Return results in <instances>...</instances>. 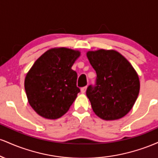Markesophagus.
<instances>
[{"instance_id":"obj_1","label":"esophagus","mask_w":158,"mask_h":158,"mask_svg":"<svg viewBox=\"0 0 158 158\" xmlns=\"http://www.w3.org/2000/svg\"><path fill=\"white\" fill-rule=\"evenodd\" d=\"M86 89H87V86L83 87V88H81V94H85V91H86Z\"/></svg>"}]
</instances>
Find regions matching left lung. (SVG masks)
I'll list each match as a JSON object with an SVG mask.
<instances>
[{"instance_id": "8db88e82", "label": "left lung", "mask_w": 158, "mask_h": 158, "mask_svg": "<svg viewBox=\"0 0 158 158\" xmlns=\"http://www.w3.org/2000/svg\"><path fill=\"white\" fill-rule=\"evenodd\" d=\"M87 57L97 73L96 85H89L86 91L94 112L105 120L122 118L131 110L138 97L137 72L116 50L88 51Z\"/></svg>"}]
</instances>
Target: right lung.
I'll return each instance as SVG.
<instances>
[{
    "instance_id": "obj_1",
    "label": "right lung",
    "mask_w": 158,
    "mask_h": 158,
    "mask_svg": "<svg viewBox=\"0 0 158 158\" xmlns=\"http://www.w3.org/2000/svg\"><path fill=\"white\" fill-rule=\"evenodd\" d=\"M79 56L80 52L72 49H50L27 73L24 88L27 99L41 117L58 119L73 104L80 89L77 86V72L71 68Z\"/></svg>"
}]
</instances>
